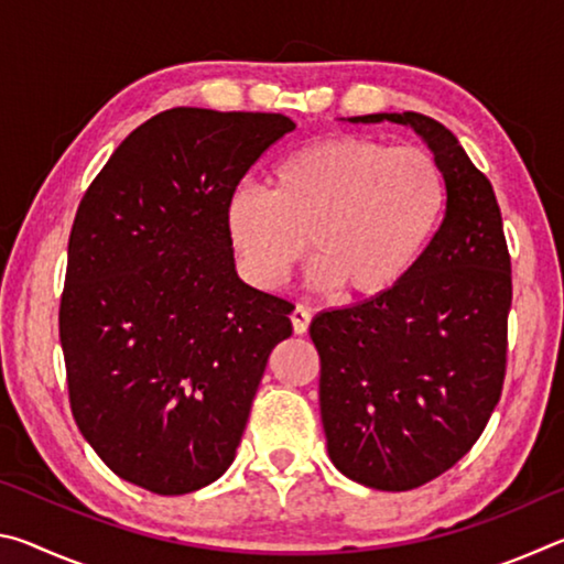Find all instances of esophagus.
Segmentation results:
<instances>
[{"label": "esophagus", "mask_w": 564, "mask_h": 564, "mask_svg": "<svg viewBox=\"0 0 564 564\" xmlns=\"http://www.w3.org/2000/svg\"><path fill=\"white\" fill-rule=\"evenodd\" d=\"M311 311L303 308V305H295L293 313H291V323H293V333H299V336H303L305 330H308L311 326Z\"/></svg>", "instance_id": "34e87169"}]
</instances>
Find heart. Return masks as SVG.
<instances>
[{
  "instance_id": "heart-1",
  "label": "heart",
  "mask_w": 564,
  "mask_h": 564,
  "mask_svg": "<svg viewBox=\"0 0 564 564\" xmlns=\"http://www.w3.org/2000/svg\"><path fill=\"white\" fill-rule=\"evenodd\" d=\"M445 202L431 151L340 133L285 154L271 171V191L236 188L226 226L246 273L263 289H279L311 248L318 289L336 285L350 301H370L417 263Z\"/></svg>"
}]
</instances>
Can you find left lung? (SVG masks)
I'll use <instances>...</instances> for the list:
<instances>
[{
  "label": "left lung",
  "instance_id": "1",
  "mask_svg": "<svg viewBox=\"0 0 564 564\" xmlns=\"http://www.w3.org/2000/svg\"><path fill=\"white\" fill-rule=\"evenodd\" d=\"M425 139L443 169V224L395 289L311 323L328 455L360 485L403 492L460 460L498 405L512 273L488 176L455 133L415 111L368 113Z\"/></svg>",
  "mask_w": 564,
  "mask_h": 564
}]
</instances>
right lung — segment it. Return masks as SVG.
I'll return each instance as SVG.
<instances>
[{
    "label": "right lung",
    "mask_w": 564,
    "mask_h": 564,
    "mask_svg": "<svg viewBox=\"0 0 564 564\" xmlns=\"http://www.w3.org/2000/svg\"><path fill=\"white\" fill-rule=\"evenodd\" d=\"M293 129L283 113L161 111L76 208L59 305L66 383L82 435L121 480L186 495L234 463L293 305L238 279L226 208Z\"/></svg>",
    "instance_id": "right-lung-1"
}]
</instances>
